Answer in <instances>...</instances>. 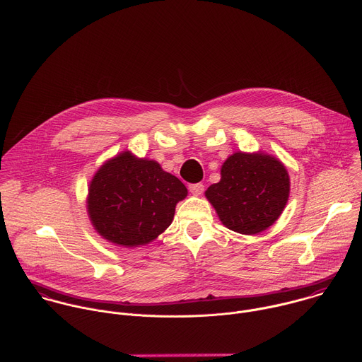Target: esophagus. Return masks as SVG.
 I'll return each mask as SVG.
<instances>
[{
    "instance_id": "1",
    "label": "esophagus",
    "mask_w": 362,
    "mask_h": 362,
    "mask_svg": "<svg viewBox=\"0 0 362 362\" xmlns=\"http://www.w3.org/2000/svg\"><path fill=\"white\" fill-rule=\"evenodd\" d=\"M189 191L194 194V195H201L202 191H204V185L201 182H197V184H191L189 187Z\"/></svg>"
}]
</instances>
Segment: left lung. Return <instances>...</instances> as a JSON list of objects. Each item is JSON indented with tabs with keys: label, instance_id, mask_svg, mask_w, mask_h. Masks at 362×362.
I'll list each match as a JSON object with an SVG mask.
<instances>
[{
	"label": "left lung",
	"instance_id": "left-lung-1",
	"mask_svg": "<svg viewBox=\"0 0 362 362\" xmlns=\"http://www.w3.org/2000/svg\"><path fill=\"white\" fill-rule=\"evenodd\" d=\"M205 197L227 228L254 235L282 214L290 197V175L272 156L238 151L226 160L220 182L209 185Z\"/></svg>",
	"mask_w": 362,
	"mask_h": 362
}]
</instances>
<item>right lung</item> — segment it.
I'll list each match as a JSON object with an SVG mask.
<instances>
[{"label": "right lung", "mask_w": 362, "mask_h": 362, "mask_svg": "<svg viewBox=\"0 0 362 362\" xmlns=\"http://www.w3.org/2000/svg\"><path fill=\"white\" fill-rule=\"evenodd\" d=\"M185 185L157 161L124 151L108 160L90 182L87 209L95 231L121 247L146 245L173 223Z\"/></svg>", "instance_id": "1"}]
</instances>
